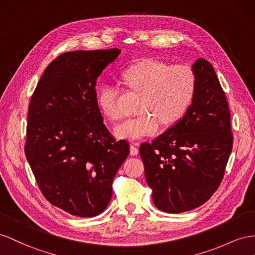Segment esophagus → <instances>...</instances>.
<instances>
[{"label":"esophagus","mask_w":255,"mask_h":255,"mask_svg":"<svg viewBox=\"0 0 255 255\" xmlns=\"http://www.w3.org/2000/svg\"><path fill=\"white\" fill-rule=\"evenodd\" d=\"M137 154H139V148H137L136 145H134V144L130 145V155L136 156Z\"/></svg>","instance_id":"esophagus-1"}]
</instances>
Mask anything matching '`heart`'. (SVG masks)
<instances>
[{"label": "heart", "mask_w": 255, "mask_h": 255, "mask_svg": "<svg viewBox=\"0 0 255 255\" xmlns=\"http://www.w3.org/2000/svg\"><path fill=\"white\" fill-rule=\"evenodd\" d=\"M125 84L140 93L141 114L128 118L114 132L119 137L136 140L155 134L161 124L171 126L184 118L190 109L196 92V76L187 64L166 65L144 59L130 66L123 74ZM120 87L107 84L99 91L98 105L111 120H119L122 114L118 106Z\"/></svg>", "instance_id": "obj_1"}]
</instances>
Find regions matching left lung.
I'll use <instances>...</instances> for the list:
<instances>
[{
    "label": "left lung",
    "instance_id": "1",
    "mask_svg": "<svg viewBox=\"0 0 255 255\" xmlns=\"http://www.w3.org/2000/svg\"><path fill=\"white\" fill-rule=\"evenodd\" d=\"M196 92L186 115L140 155L155 206L180 214L207 202L219 188L233 147L227 97L213 65L194 62Z\"/></svg>",
    "mask_w": 255,
    "mask_h": 255
}]
</instances>
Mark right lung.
Instances as JSON below:
<instances>
[{
	"label": "right lung",
	"instance_id": "1",
	"mask_svg": "<svg viewBox=\"0 0 255 255\" xmlns=\"http://www.w3.org/2000/svg\"><path fill=\"white\" fill-rule=\"evenodd\" d=\"M120 49L72 51L43 72L27 114L25 156L51 204L78 217L107 208L112 183L129 154L115 141L97 103V78Z\"/></svg>",
	"mask_w": 255,
	"mask_h": 255
}]
</instances>
